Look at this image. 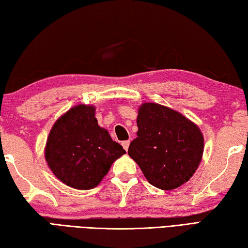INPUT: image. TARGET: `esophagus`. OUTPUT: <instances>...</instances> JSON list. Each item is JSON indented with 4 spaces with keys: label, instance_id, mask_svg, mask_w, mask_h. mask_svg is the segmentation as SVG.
<instances>
[{
    "label": "esophagus",
    "instance_id": "esophagus-1",
    "mask_svg": "<svg viewBox=\"0 0 248 248\" xmlns=\"http://www.w3.org/2000/svg\"><path fill=\"white\" fill-rule=\"evenodd\" d=\"M129 143H130V140H125V141H122V146H123V148L125 149V151L128 150Z\"/></svg>",
    "mask_w": 248,
    "mask_h": 248
}]
</instances>
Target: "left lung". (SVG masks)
<instances>
[{
	"label": "left lung",
	"mask_w": 248,
	"mask_h": 248,
	"mask_svg": "<svg viewBox=\"0 0 248 248\" xmlns=\"http://www.w3.org/2000/svg\"><path fill=\"white\" fill-rule=\"evenodd\" d=\"M137 126V137L129 144L128 155L149 184L172 190L193 176L204 148L197 125L179 112L148 102L139 108Z\"/></svg>",
	"instance_id": "obj_1"
}]
</instances>
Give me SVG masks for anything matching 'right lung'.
I'll list each match as a JSON object with an SVG mask.
<instances>
[{
	"mask_svg": "<svg viewBox=\"0 0 248 248\" xmlns=\"http://www.w3.org/2000/svg\"><path fill=\"white\" fill-rule=\"evenodd\" d=\"M125 150L112 140L95 118V108L80 105L70 109L51 128L45 158L57 178L74 189L99 184Z\"/></svg>",
	"mask_w": 248,
	"mask_h": 248,
	"instance_id": "add662e5",
	"label": "right lung"
}]
</instances>
